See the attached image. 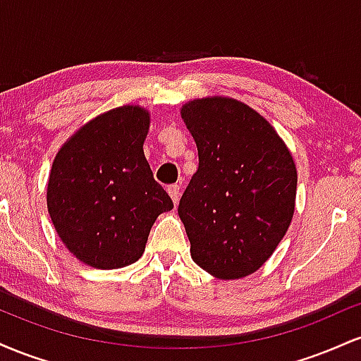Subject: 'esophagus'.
<instances>
[{
  "instance_id": "34e87169",
  "label": "esophagus",
  "mask_w": 361,
  "mask_h": 361,
  "mask_svg": "<svg viewBox=\"0 0 361 361\" xmlns=\"http://www.w3.org/2000/svg\"><path fill=\"white\" fill-rule=\"evenodd\" d=\"M168 193H169V197H171V200H173V204H178V200H180V186L178 185H169L168 186Z\"/></svg>"
}]
</instances>
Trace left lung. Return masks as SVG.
I'll use <instances>...</instances> for the list:
<instances>
[{"mask_svg": "<svg viewBox=\"0 0 361 361\" xmlns=\"http://www.w3.org/2000/svg\"><path fill=\"white\" fill-rule=\"evenodd\" d=\"M181 118L198 149L178 205L192 258L215 279H243L263 267L292 222L293 157L268 120L233 98L188 102Z\"/></svg>", "mask_w": 361, "mask_h": 361, "instance_id": "left-lung-1", "label": "left lung"}]
</instances>
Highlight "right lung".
I'll return each instance as SVG.
<instances>
[{
    "label": "right lung",
    "mask_w": 361,
    "mask_h": 361,
    "mask_svg": "<svg viewBox=\"0 0 361 361\" xmlns=\"http://www.w3.org/2000/svg\"><path fill=\"white\" fill-rule=\"evenodd\" d=\"M149 122V111L134 105L98 115L52 163L49 215L66 247L93 268L135 263L157 215L173 209L144 156Z\"/></svg>",
    "instance_id": "1"
}]
</instances>
